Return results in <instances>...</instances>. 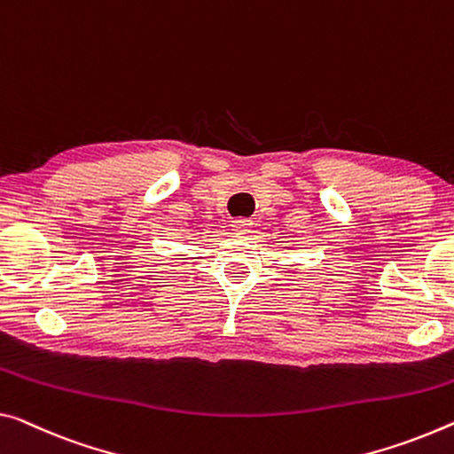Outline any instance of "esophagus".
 <instances>
[{"mask_svg": "<svg viewBox=\"0 0 454 454\" xmlns=\"http://www.w3.org/2000/svg\"><path fill=\"white\" fill-rule=\"evenodd\" d=\"M249 225H251V221H247V219H235L233 221V229H235V231H239V233H247Z\"/></svg>", "mask_w": 454, "mask_h": 454, "instance_id": "34e87169", "label": "esophagus"}]
</instances>
